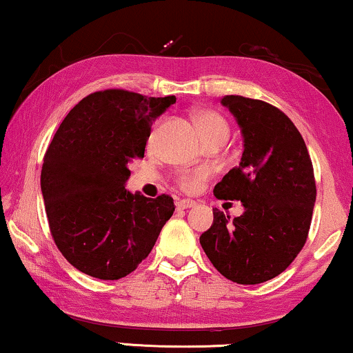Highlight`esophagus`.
I'll return each mask as SVG.
<instances>
[{"label":"esophagus","mask_w":353,"mask_h":353,"mask_svg":"<svg viewBox=\"0 0 353 353\" xmlns=\"http://www.w3.org/2000/svg\"><path fill=\"white\" fill-rule=\"evenodd\" d=\"M176 210H186V208H191V207H196V202L194 201H189V199H180L176 203Z\"/></svg>","instance_id":"obj_1"}]
</instances>
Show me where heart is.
Wrapping results in <instances>:
<instances>
[{"label":"heart","mask_w":353,"mask_h":353,"mask_svg":"<svg viewBox=\"0 0 353 353\" xmlns=\"http://www.w3.org/2000/svg\"><path fill=\"white\" fill-rule=\"evenodd\" d=\"M194 122H196L199 134L205 140L208 145L210 143H224L229 137V124L224 117L213 110H199L194 114ZM162 125V119L156 121L154 127L151 132V141L156 139L157 132H159ZM212 172L207 167H197V168H186L176 173V185L180 186L183 191L191 192L197 189L202 181L210 178Z\"/></svg>","instance_id":"heart-1"}]
</instances>
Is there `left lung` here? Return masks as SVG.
Masks as SVG:
<instances>
[{"instance_id": "left-lung-1", "label": "left lung", "mask_w": 353, "mask_h": 353, "mask_svg": "<svg viewBox=\"0 0 353 353\" xmlns=\"http://www.w3.org/2000/svg\"><path fill=\"white\" fill-rule=\"evenodd\" d=\"M243 134V154L213 189L216 199L243 203L231 219L213 210L201 245L224 277L256 285L294 261L309 236L316 196L307 146L290 117L268 101L224 95Z\"/></svg>"}]
</instances>
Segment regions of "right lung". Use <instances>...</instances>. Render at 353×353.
I'll list each match as a JSON object with an SVG mask.
<instances>
[{
	"mask_svg": "<svg viewBox=\"0 0 353 353\" xmlns=\"http://www.w3.org/2000/svg\"><path fill=\"white\" fill-rule=\"evenodd\" d=\"M176 99L124 89L84 97L46 150L41 191L55 245L66 261L100 280L139 268L175 210L173 199L130 194V161L145 157L152 119Z\"/></svg>",
	"mask_w": 353,
	"mask_h": 353,
	"instance_id": "add662e5",
	"label": "right lung"
}]
</instances>
